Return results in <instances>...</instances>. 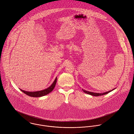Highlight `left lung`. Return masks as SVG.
I'll return each mask as SVG.
<instances>
[{"instance_id": "8db88e82", "label": "left lung", "mask_w": 134, "mask_h": 134, "mask_svg": "<svg viewBox=\"0 0 134 134\" xmlns=\"http://www.w3.org/2000/svg\"><path fill=\"white\" fill-rule=\"evenodd\" d=\"M114 90V89L111 91H110L109 92H106V93H93V92H88V91H85V90H83V92L86 94H88L89 95H92V96H102V95H105V94H107L108 93H109V92H111L112 91Z\"/></svg>"}]
</instances>
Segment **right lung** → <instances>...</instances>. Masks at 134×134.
Listing matches in <instances>:
<instances>
[{
  "label": "right lung",
  "instance_id": "add662e5",
  "mask_svg": "<svg viewBox=\"0 0 134 134\" xmlns=\"http://www.w3.org/2000/svg\"><path fill=\"white\" fill-rule=\"evenodd\" d=\"M57 82V77L56 78L55 80H54V82L52 83V85L48 87L47 89H45V90H42V91H38V92H26L24 91L23 90H20L21 92H23L24 93H25V94H26L28 96H29L30 97H40L41 96H43L44 95H46L47 94H48L49 93H50L51 92H52L54 88L56 85Z\"/></svg>",
  "mask_w": 134,
  "mask_h": 134
}]
</instances>
